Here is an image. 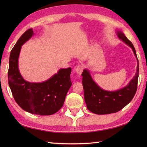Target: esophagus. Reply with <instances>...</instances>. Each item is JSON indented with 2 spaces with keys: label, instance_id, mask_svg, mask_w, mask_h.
Returning a JSON list of instances; mask_svg holds the SVG:
<instances>
[{
  "label": "esophagus",
  "instance_id": "esophagus-1",
  "mask_svg": "<svg viewBox=\"0 0 147 147\" xmlns=\"http://www.w3.org/2000/svg\"><path fill=\"white\" fill-rule=\"evenodd\" d=\"M84 66L83 65H79L78 66H77V67L75 69V71L76 73L78 74V75H81V74L82 73V72L83 71Z\"/></svg>",
  "mask_w": 147,
  "mask_h": 147
}]
</instances>
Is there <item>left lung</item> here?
Wrapping results in <instances>:
<instances>
[{
	"label": "left lung",
	"mask_w": 147,
	"mask_h": 147,
	"mask_svg": "<svg viewBox=\"0 0 147 147\" xmlns=\"http://www.w3.org/2000/svg\"><path fill=\"white\" fill-rule=\"evenodd\" d=\"M117 35L122 41L132 49L137 59V69L135 76L130 81L128 85L117 91L111 92L102 89L93 80L90 72L84 69L82 84L84 89V98L87 109L96 114H109L121 110L131 101L137 90L139 75V64L135 49L133 43L120 31Z\"/></svg>",
	"instance_id": "8db88e82"
}]
</instances>
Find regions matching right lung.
I'll return each mask as SVG.
<instances>
[{
  "mask_svg": "<svg viewBox=\"0 0 147 147\" xmlns=\"http://www.w3.org/2000/svg\"><path fill=\"white\" fill-rule=\"evenodd\" d=\"M33 35L32 28L21 35L12 48L9 57L8 82L12 96L24 111L41 115L55 114L62 107L72 85L71 68L61 69L48 80L30 83L24 80L18 68L21 46Z\"/></svg>",
  "mask_w": 147,
  "mask_h": 147,
  "instance_id": "obj_1",
  "label": "right lung"
}]
</instances>
